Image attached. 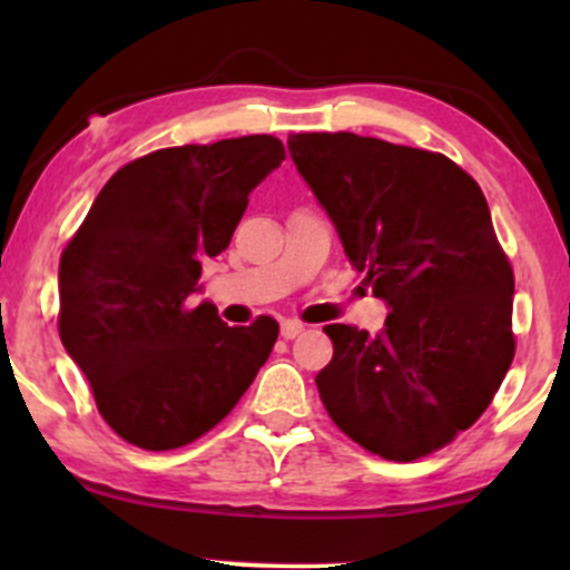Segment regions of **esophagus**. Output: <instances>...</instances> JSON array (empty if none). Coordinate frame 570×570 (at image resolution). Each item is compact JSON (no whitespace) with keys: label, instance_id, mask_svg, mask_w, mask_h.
<instances>
[{"label":"esophagus","instance_id":"obj_1","mask_svg":"<svg viewBox=\"0 0 570 570\" xmlns=\"http://www.w3.org/2000/svg\"><path fill=\"white\" fill-rule=\"evenodd\" d=\"M303 330L305 324L297 322V318H284V322H281V337L284 340H294L297 335H303Z\"/></svg>","mask_w":570,"mask_h":570}]
</instances>
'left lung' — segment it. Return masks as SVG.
<instances>
[{"label": "left lung", "mask_w": 570, "mask_h": 570, "mask_svg": "<svg viewBox=\"0 0 570 570\" xmlns=\"http://www.w3.org/2000/svg\"><path fill=\"white\" fill-rule=\"evenodd\" d=\"M289 155L389 305L377 335L324 326V407L370 453H434L485 412L514 358V276L485 195L444 155L372 136L294 134Z\"/></svg>", "instance_id": "1"}]
</instances>
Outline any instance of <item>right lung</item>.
Segmentation results:
<instances>
[{
    "mask_svg": "<svg viewBox=\"0 0 570 570\" xmlns=\"http://www.w3.org/2000/svg\"><path fill=\"white\" fill-rule=\"evenodd\" d=\"M284 158L259 134L144 155L104 185L63 248L61 343L104 421L136 448L174 450L212 431L271 356V316L227 326L189 297Z\"/></svg>",
    "mask_w": 570,
    "mask_h": 570,
    "instance_id": "right-lung-1",
    "label": "right lung"
}]
</instances>
